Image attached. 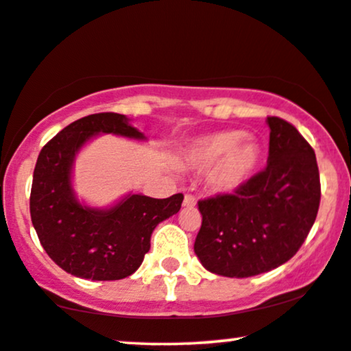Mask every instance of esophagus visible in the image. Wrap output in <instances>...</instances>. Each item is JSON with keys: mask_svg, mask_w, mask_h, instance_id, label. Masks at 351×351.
Returning <instances> with one entry per match:
<instances>
[{"mask_svg": "<svg viewBox=\"0 0 351 351\" xmlns=\"http://www.w3.org/2000/svg\"><path fill=\"white\" fill-rule=\"evenodd\" d=\"M195 204H197V200H195L194 195H191V194L184 195V200H183L184 207H195Z\"/></svg>", "mask_w": 351, "mask_h": 351, "instance_id": "34e87169", "label": "esophagus"}]
</instances>
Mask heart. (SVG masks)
<instances>
[{
	"label": "heart",
	"instance_id": "obj_1",
	"mask_svg": "<svg viewBox=\"0 0 351 351\" xmlns=\"http://www.w3.org/2000/svg\"><path fill=\"white\" fill-rule=\"evenodd\" d=\"M244 132L228 130L204 134L186 149V160L197 170H210L208 184L217 193H234L258 167L261 149Z\"/></svg>",
	"mask_w": 351,
	"mask_h": 351
}]
</instances>
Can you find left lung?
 Listing matches in <instances>:
<instances>
[{"instance_id": "1", "label": "left lung", "mask_w": 351, "mask_h": 351, "mask_svg": "<svg viewBox=\"0 0 351 351\" xmlns=\"http://www.w3.org/2000/svg\"><path fill=\"white\" fill-rule=\"evenodd\" d=\"M263 171L234 191L199 200L202 226L194 252L210 273L250 278L281 266L305 242L321 200L315 151L298 130L268 117Z\"/></svg>"}]
</instances>
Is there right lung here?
Masks as SVG:
<instances>
[{"instance_id": "right-lung-1", "label": "right lung", "mask_w": 351, "mask_h": 351, "mask_svg": "<svg viewBox=\"0 0 351 351\" xmlns=\"http://www.w3.org/2000/svg\"><path fill=\"white\" fill-rule=\"evenodd\" d=\"M104 133L146 139L121 114L83 117L41 149L30 193L32 223L46 254L72 276L91 281L133 274L151 249L152 231L178 213L184 199L183 194L167 199L128 194L109 208L82 204L72 186L75 157L91 138Z\"/></svg>"}]
</instances>
